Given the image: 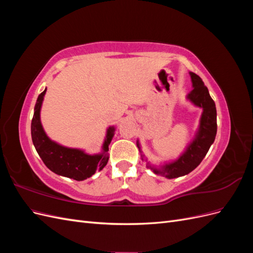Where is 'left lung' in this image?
<instances>
[{
    "label": "left lung",
    "mask_w": 253,
    "mask_h": 253,
    "mask_svg": "<svg viewBox=\"0 0 253 253\" xmlns=\"http://www.w3.org/2000/svg\"><path fill=\"white\" fill-rule=\"evenodd\" d=\"M190 75L193 83V89L189 93L188 98L195 105L203 108L204 110L196 138L176 162L166 165L162 170H157L155 168L148 166L149 169L155 174L162 175L164 177L170 179L189 174L202 163L211 144L214 142L217 131L215 103H214L208 88L205 85L200 76L194 73H190ZM137 145L139 147V143H137Z\"/></svg>",
    "instance_id": "left-lung-1"
}]
</instances>
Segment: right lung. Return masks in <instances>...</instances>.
Segmentation results:
<instances>
[{"instance_id":"1","label":"right lung","mask_w":253,"mask_h":253,"mask_svg":"<svg viewBox=\"0 0 253 253\" xmlns=\"http://www.w3.org/2000/svg\"><path fill=\"white\" fill-rule=\"evenodd\" d=\"M44 91L39 95L35 105V113L32 120V138L38 154L50 171L58 175L65 176L75 180H84L96 171H100L109 162L106 153L100 155H87L80 150L61 147L51 141L44 133L40 121V109L45 95ZM114 127L108 129V135L103 144V151H109V144L113 138Z\"/></svg>"}]
</instances>
